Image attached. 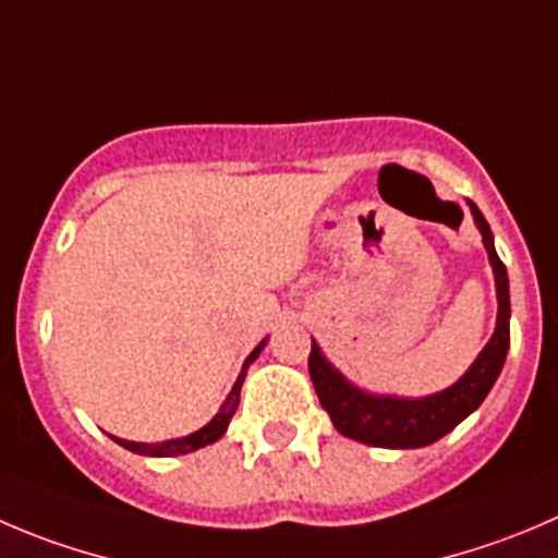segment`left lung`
Wrapping results in <instances>:
<instances>
[{"mask_svg": "<svg viewBox=\"0 0 558 558\" xmlns=\"http://www.w3.org/2000/svg\"><path fill=\"white\" fill-rule=\"evenodd\" d=\"M469 208L482 235V243H485L493 279H496L498 315L493 337L487 339L474 364L452 386L427 397L373 395L362 386L350 384L323 355L320 344L312 339L310 375L312 384H315L317 400L328 411L333 427L348 435V438H353V441L384 449L429 447L447 433H452L465 416H471L485 402L487 391L493 389L496 378L501 375L504 359H507L509 350V279L507 268H504L496 254L490 225L471 199Z\"/></svg>", "mask_w": 558, "mask_h": 558, "instance_id": "1", "label": "left lung"}]
</instances>
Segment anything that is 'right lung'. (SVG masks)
<instances>
[{
  "instance_id": "1",
  "label": "right lung",
  "mask_w": 558,
  "mask_h": 558,
  "mask_svg": "<svg viewBox=\"0 0 558 558\" xmlns=\"http://www.w3.org/2000/svg\"><path fill=\"white\" fill-rule=\"evenodd\" d=\"M265 342H268V337L263 339V342L257 344V348L252 350V353L246 355V362H243L241 367V375H238L235 386H232V391L227 395V400L221 402L219 413H216L214 418H210L205 427H199L196 433L191 435H183V438H169V441H161V444H136V441H123V438H114L120 447H125L129 452H136V454H145V458H178V454H189V452H196V449L208 447V444L219 441L221 435L227 433V427H230V418L232 413L238 411V402H241V386H243V378H246V369L252 367L254 362H257V355L263 353Z\"/></svg>"
}]
</instances>
